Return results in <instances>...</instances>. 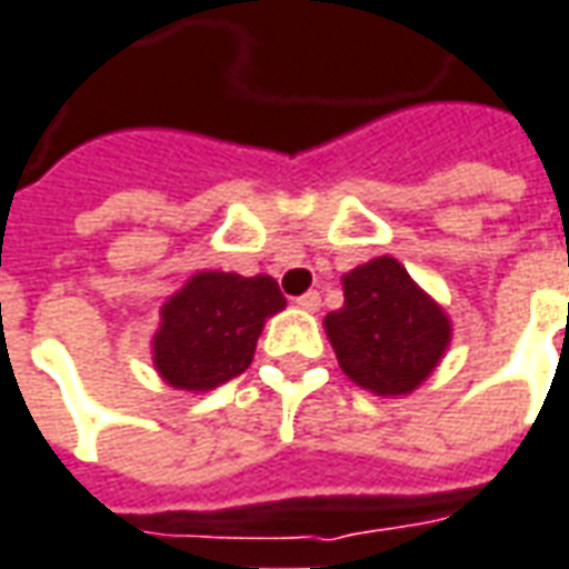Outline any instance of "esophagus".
Returning <instances> with one entry per match:
<instances>
[{
	"label": "esophagus",
	"mask_w": 569,
	"mask_h": 569,
	"mask_svg": "<svg viewBox=\"0 0 569 569\" xmlns=\"http://www.w3.org/2000/svg\"><path fill=\"white\" fill-rule=\"evenodd\" d=\"M296 305L301 308V311H308V313L320 311V292H305L301 298H296Z\"/></svg>",
	"instance_id": "34e87169"
}]
</instances>
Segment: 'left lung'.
<instances>
[{"mask_svg":"<svg viewBox=\"0 0 569 569\" xmlns=\"http://www.w3.org/2000/svg\"><path fill=\"white\" fill-rule=\"evenodd\" d=\"M341 289L345 305L323 320L341 372L376 397L412 395L450 348V313L391 256L357 264Z\"/></svg>","mask_w":569,"mask_h":569,"instance_id":"1","label":"left lung"}]
</instances>
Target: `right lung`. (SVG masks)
<instances>
[{
  "mask_svg": "<svg viewBox=\"0 0 569 569\" xmlns=\"http://www.w3.org/2000/svg\"><path fill=\"white\" fill-rule=\"evenodd\" d=\"M283 308L286 298L268 273H190L188 283L162 301L150 339L153 369L174 391H212L249 369L268 317Z\"/></svg>",
  "mask_w": 569,
  "mask_h": 569,
  "instance_id": "add662e5",
  "label": "right lung"
}]
</instances>
